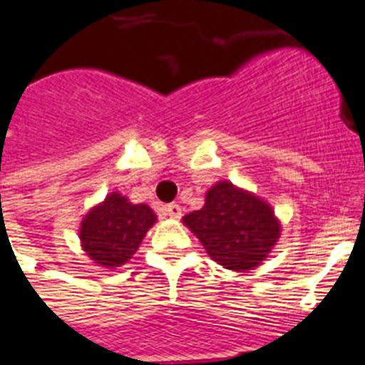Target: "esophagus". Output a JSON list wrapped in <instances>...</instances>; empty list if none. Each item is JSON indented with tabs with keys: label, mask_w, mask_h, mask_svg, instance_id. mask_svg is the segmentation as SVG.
I'll return each mask as SVG.
<instances>
[{
	"label": "esophagus",
	"mask_w": 365,
	"mask_h": 365,
	"mask_svg": "<svg viewBox=\"0 0 365 365\" xmlns=\"http://www.w3.org/2000/svg\"><path fill=\"white\" fill-rule=\"evenodd\" d=\"M163 213L170 219H180L182 217V208H180L178 204H168V206L163 208Z\"/></svg>",
	"instance_id": "34e87169"
}]
</instances>
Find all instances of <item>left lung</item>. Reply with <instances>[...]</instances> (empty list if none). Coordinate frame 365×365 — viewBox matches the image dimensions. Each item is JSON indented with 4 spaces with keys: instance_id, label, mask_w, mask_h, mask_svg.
<instances>
[{
    "instance_id": "left-lung-1",
    "label": "left lung",
    "mask_w": 365,
    "mask_h": 365,
    "mask_svg": "<svg viewBox=\"0 0 365 365\" xmlns=\"http://www.w3.org/2000/svg\"><path fill=\"white\" fill-rule=\"evenodd\" d=\"M182 221L217 264L234 272L257 268L281 236L279 219L264 198L227 180L212 185L202 208Z\"/></svg>"
}]
</instances>
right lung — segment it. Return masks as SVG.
Returning a JSON list of instances; mask_svg holds the SVG:
<instances>
[{
	"label": "right lung",
	"mask_w": 365,
	"mask_h": 365,
	"mask_svg": "<svg viewBox=\"0 0 365 365\" xmlns=\"http://www.w3.org/2000/svg\"><path fill=\"white\" fill-rule=\"evenodd\" d=\"M155 221L150 206L133 204L121 192L112 191L80 221V245L97 266L115 269L133 259Z\"/></svg>",
	"instance_id": "right-lung-1"
}]
</instances>
